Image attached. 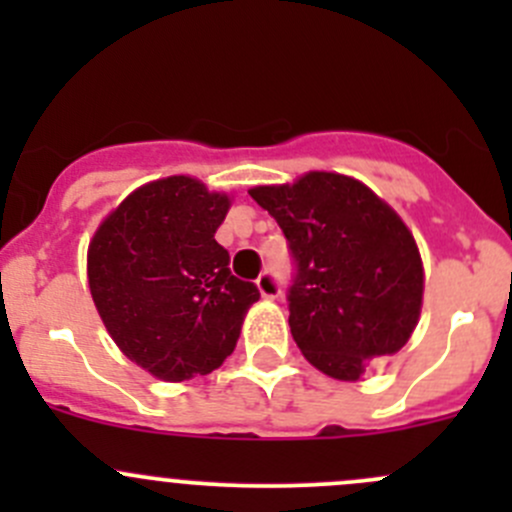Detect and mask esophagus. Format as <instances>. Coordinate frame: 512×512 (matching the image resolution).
Segmentation results:
<instances>
[{"instance_id": "34e87169", "label": "esophagus", "mask_w": 512, "mask_h": 512, "mask_svg": "<svg viewBox=\"0 0 512 512\" xmlns=\"http://www.w3.org/2000/svg\"><path fill=\"white\" fill-rule=\"evenodd\" d=\"M257 289L265 299H277L282 294V285L277 280V275L272 270H265L260 277H257Z\"/></svg>"}]
</instances>
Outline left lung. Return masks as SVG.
<instances>
[{"mask_svg":"<svg viewBox=\"0 0 512 512\" xmlns=\"http://www.w3.org/2000/svg\"><path fill=\"white\" fill-rule=\"evenodd\" d=\"M250 195L287 237L289 329L309 364L356 381L376 356L409 342L421 314V255L384 200L337 173H307Z\"/></svg>","mask_w":512,"mask_h":512,"instance_id":"1","label":"left lung"}]
</instances>
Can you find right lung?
<instances>
[{
    "instance_id": "1",
    "label": "right lung",
    "mask_w": 512,
    "mask_h": 512,
    "mask_svg": "<svg viewBox=\"0 0 512 512\" xmlns=\"http://www.w3.org/2000/svg\"><path fill=\"white\" fill-rule=\"evenodd\" d=\"M227 208V195L173 175L128 195L89 245L91 297L108 334L163 381L218 369L260 299L215 240Z\"/></svg>"
}]
</instances>
